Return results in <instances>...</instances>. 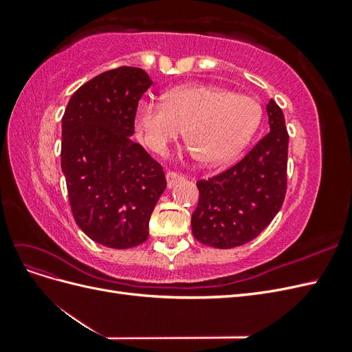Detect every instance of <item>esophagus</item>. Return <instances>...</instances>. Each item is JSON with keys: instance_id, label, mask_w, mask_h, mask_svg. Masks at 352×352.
Segmentation results:
<instances>
[{"instance_id": "34e87169", "label": "esophagus", "mask_w": 352, "mask_h": 352, "mask_svg": "<svg viewBox=\"0 0 352 352\" xmlns=\"http://www.w3.org/2000/svg\"><path fill=\"white\" fill-rule=\"evenodd\" d=\"M166 179H167V186L173 188L179 182V180L184 179V175L173 172V170H168V172L166 173Z\"/></svg>"}]
</instances>
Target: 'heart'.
<instances>
[{
    "mask_svg": "<svg viewBox=\"0 0 352 352\" xmlns=\"http://www.w3.org/2000/svg\"><path fill=\"white\" fill-rule=\"evenodd\" d=\"M263 110L248 95L212 87H185L167 94L164 104L142 102L136 129L144 144L163 154L185 129V140L206 164L235 155L257 132Z\"/></svg>",
    "mask_w": 352,
    "mask_h": 352,
    "instance_id": "obj_1",
    "label": "heart"
}]
</instances>
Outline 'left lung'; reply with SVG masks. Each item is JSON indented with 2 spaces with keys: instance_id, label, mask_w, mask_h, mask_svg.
<instances>
[{
  "instance_id": "1",
  "label": "left lung",
  "mask_w": 352,
  "mask_h": 352,
  "mask_svg": "<svg viewBox=\"0 0 352 352\" xmlns=\"http://www.w3.org/2000/svg\"><path fill=\"white\" fill-rule=\"evenodd\" d=\"M270 132L238 163L197 182L198 206L190 225L194 238L228 250L257 238L278 214L287 188L289 135L282 109L267 104Z\"/></svg>"
}]
</instances>
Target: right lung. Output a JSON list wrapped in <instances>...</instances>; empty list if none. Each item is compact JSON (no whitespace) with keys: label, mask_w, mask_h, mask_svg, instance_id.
<instances>
[{"label":"right lung","mask_w":352,"mask_h":352,"mask_svg":"<svg viewBox=\"0 0 352 352\" xmlns=\"http://www.w3.org/2000/svg\"><path fill=\"white\" fill-rule=\"evenodd\" d=\"M145 70L120 66L72 95L61 120V170L70 210L87 236L126 250L148 239L151 212L166 189L163 166L132 141Z\"/></svg>","instance_id":"obj_1"}]
</instances>
